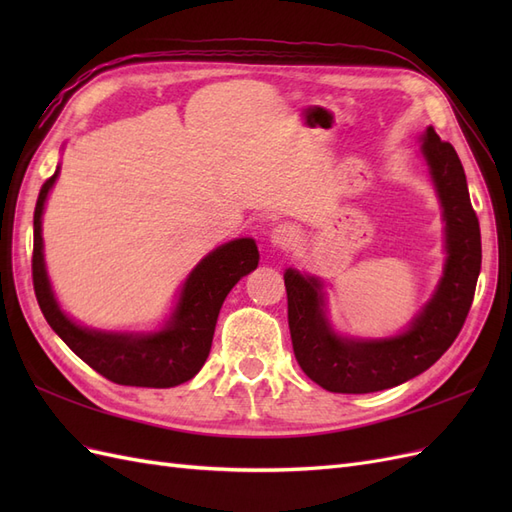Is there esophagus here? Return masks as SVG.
Masks as SVG:
<instances>
[{
	"label": "esophagus",
	"instance_id": "esophagus-1",
	"mask_svg": "<svg viewBox=\"0 0 512 512\" xmlns=\"http://www.w3.org/2000/svg\"><path fill=\"white\" fill-rule=\"evenodd\" d=\"M297 239H299V230L294 228L292 224H277L269 235L271 245L280 247V250H288V247L297 243Z\"/></svg>",
	"mask_w": 512,
	"mask_h": 512
}]
</instances>
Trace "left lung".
I'll return each instance as SVG.
<instances>
[{
    "label": "left lung",
    "instance_id": "obj_1",
    "mask_svg": "<svg viewBox=\"0 0 512 512\" xmlns=\"http://www.w3.org/2000/svg\"><path fill=\"white\" fill-rule=\"evenodd\" d=\"M444 222V267L431 299L391 337H348L329 320L322 277L286 269L288 327L301 369L331 393H376L423 374L451 348L470 312L480 273V228L461 160L431 126L421 136Z\"/></svg>",
    "mask_w": 512,
    "mask_h": 512
}]
</instances>
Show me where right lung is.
Listing matches in <instances>:
<instances>
[{
  "instance_id": "right-lung-1",
  "label": "right lung",
  "mask_w": 512,
  "mask_h": 512,
  "mask_svg": "<svg viewBox=\"0 0 512 512\" xmlns=\"http://www.w3.org/2000/svg\"><path fill=\"white\" fill-rule=\"evenodd\" d=\"M61 166L42 185L34 211V290L46 322L98 374L117 384L170 389L192 380L205 365L215 322L228 292L258 267L256 241L245 237L215 247L185 277L173 314L156 331L89 329L61 309L44 262L42 213Z\"/></svg>"
}]
</instances>
